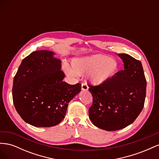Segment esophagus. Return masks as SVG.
Masks as SVG:
<instances>
[{
  "label": "esophagus",
  "mask_w": 159,
  "mask_h": 159,
  "mask_svg": "<svg viewBox=\"0 0 159 159\" xmlns=\"http://www.w3.org/2000/svg\"><path fill=\"white\" fill-rule=\"evenodd\" d=\"M89 89L88 85L86 84H81V90L82 91H88Z\"/></svg>",
  "instance_id": "34e87169"
}]
</instances>
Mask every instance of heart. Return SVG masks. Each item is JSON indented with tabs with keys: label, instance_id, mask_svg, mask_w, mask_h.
<instances>
[{
	"label": "heart",
	"instance_id": "heart-1",
	"mask_svg": "<svg viewBox=\"0 0 159 159\" xmlns=\"http://www.w3.org/2000/svg\"><path fill=\"white\" fill-rule=\"evenodd\" d=\"M71 68L64 64V71L67 75L74 78L76 74L87 73V78L93 85H102L113 77L118 70V62L113 57L103 54L75 57L71 60Z\"/></svg>",
	"mask_w": 159,
	"mask_h": 159
}]
</instances>
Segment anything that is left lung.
Segmentation results:
<instances>
[{"label":"left lung","instance_id":"obj_1","mask_svg":"<svg viewBox=\"0 0 159 159\" xmlns=\"http://www.w3.org/2000/svg\"><path fill=\"white\" fill-rule=\"evenodd\" d=\"M124 70L102 85H89L93 103L89 117L95 126L105 131L127 127L143 108L147 81L141 62L126 54H118Z\"/></svg>","mask_w":159,"mask_h":159}]
</instances>
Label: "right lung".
<instances>
[{
  "label": "right lung",
  "instance_id": "1",
  "mask_svg": "<svg viewBox=\"0 0 159 159\" xmlns=\"http://www.w3.org/2000/svg\"><path fill=\"white\" fill-rule=\"evenodd\" d=\"M48 50L32 52L23 59L13 80L12 99L21 118L34 127H49L65 117L70 101L81 84L63 81L61 60Z\"/></svg>",
  "mask_w": 159,
  "mask_h": 159
}]
</instances>
